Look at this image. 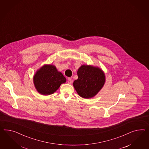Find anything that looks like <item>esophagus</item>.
Returning <instances> with one entry per match:
<instances>
[{
  "label": "esophagus",
  "mask_w": 149,
  "mask_h": 149,
  "mask_svg": "<svg viewBox=\"0 0 149 149\" xmlns=\"http://www.w3.org/2000/svg\"><path fill=\"white\" fill-rule=\"evenodd\" d=\"M68 84H72V79L71 78H68Z\"/></svg>",
  "instance_id": "esophagus-1"
}]
</instances>
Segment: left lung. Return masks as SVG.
Segmentation results:
<instances>
[{
  "label": "left lung",
  "mask_w": 149,
  "mask_h": 149,
  "mask_svg": "<svg viewBox=\"0 0 149 149\" xmlns=\"http://www.w3.org/2000/svg\"><path fill=\"white\" fill-rule=\"evenodd\" d=\"M78 79L73 86L78 94L84 98L94 97L102 88L105 81V74L99 68L82 65L77 71Z\"/></svg>",
  "instance_id": "8db88e82"
}]
</instances>
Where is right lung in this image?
<instances>
[{
  "instance_id": "right-lung-1",
  "label": "right lung",
  "mask_w": 149,
  "mask_h": 149,
  "mask_svg": "<svg viewBox=\"0 0 149 149\" xmlns=\"http://www.w3.org/2000/svg\"><path fill=\"white\" fill-rule=\"evenodd\" d=\"M66 79L55 66L45 65L37 72L33 77L37 91L43 95H50L56 92Z\"/></svg>"
}]
</instances>
